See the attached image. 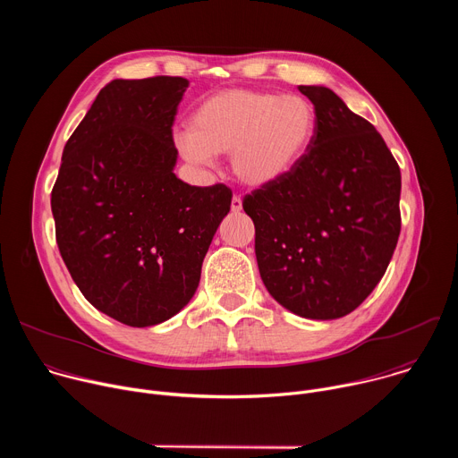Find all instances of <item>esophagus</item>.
I'll return each instance as SVG.
<instances>
[{"label":"esophagus","mask_w":458,"mask_h":458,"mask_svg":"<svg viewBox=\"0 0 458 458\" xmlns=\"http://www.w3.org/2000/svg\"><path fill=\"white\" fill-rule=\"evenodd\" d=\"M242 210V199L239 198V195H233V199H232V212H241Z\"/></svg>","instance_id":"obj_1"}]
</instances>
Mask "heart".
Listing matches in <instances>:
<instances>
[{"label":"heart","instance_id":"obj_1","mask_svg":"<svg viewBox=\"0 0 458 458\" xmlns=\"http://www.w3.org/2000/svg\"><path fill=\"white\" fill-rule=\"evenodd\" d=\"M313 130L315 110L304 98L225 90L201 103L190 132L175 141L190 163L207 165L214 156L232 154V170L241 182L265 186L295 168Z\"/></svg>","mask_w":458,"mask_h":458}]
</instances>
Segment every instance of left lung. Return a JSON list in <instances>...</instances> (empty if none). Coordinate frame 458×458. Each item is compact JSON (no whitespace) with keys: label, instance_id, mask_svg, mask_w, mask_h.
Here are the masks:
<instances>
[{"label":"left lung","instance_id":"left-lung-1","mask_svg":"<svg viewBox=\"0 0 458 458\" xmlns=\"http://www.w3.org/2000/svg\"><path fill=\"white\" fill-rule=\"evenodd\" d=\"M306 154L246 195L255 255L270 295L304 318L352 313L378 284L401 233V168L375 126L322 85Z\"/></svg>","mask_w":458,"mask_h":458}]
</instances>
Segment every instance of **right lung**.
Masks as SVG:
<instances>
[{"label": "right lung", "instance_id": "obj_1", "mask_svg": "<svg viewBox=\"0 0 458 458\" xmlns=\"http://www.w3.org/2000/svg\"><path fill=\"white\" fill-rule=\"evenodd\" d=\"M188 80H114L63 148L52 188L61 257L85 299L145 328L179 313L230 212L225 184L175 174L172 124Z\"/></svg>", "mask_w": 458, "mask_h": 458}]
</instances>
